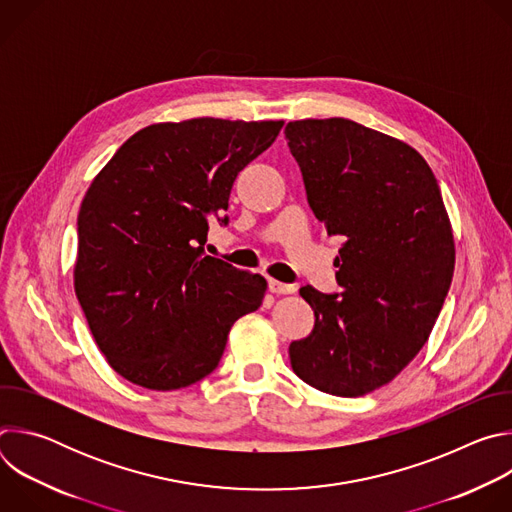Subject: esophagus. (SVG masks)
Masks as SVG:
<instances>
[{
	"label": "esophagus",
	"mask_w": 512,
	"mask_h": 512,
	"mask_svg": "<svg viewBox=\"0 0 512 512\" xmlns=\"http://www.w3.org/2000/svg\"><path fill=\"white\" fill-rule=\"evenodd\" d=\"M267 285H269L271 294H294V291H296V285L281 283V281H277V279H269Z\"/></svg>",
	"instance_id": "34e87169"
}]
</instances>
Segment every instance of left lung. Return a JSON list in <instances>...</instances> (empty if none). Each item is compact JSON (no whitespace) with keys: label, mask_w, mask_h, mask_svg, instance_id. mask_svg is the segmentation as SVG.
Segmentation results:
<instances>
[{"label":"left lung","mask_w":512,"mask_h":512,"mask_svg":"<svg viewBox=\"0 0 512 512\" xmlns=\"http://www.w3.org/2000/svg\"><path fill=\"white\" fill-rule=\"evenodd\" d=\"M308 202L336 257L340 294L300 296L316 322L289 344L294 373L336 397L393 381L423 348L454 275V237L437 180L411 145L350 119L285 125Z\"/></svg>","instance_id":"8db88e82"}]
</instances>
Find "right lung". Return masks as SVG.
<instances>
[{
    "instance_id": "1",
    "label": "right lung",
    "mask_w": 512,
    "mask_h": 512,
    "mask_svg": "<svg viewBox=\"0 0 512 512\" xmlns=\"http://www.w3.org/2000/svg\"><path fill=\"white\" fill-rule=\"evenodd\" d=\"M283 121L200 117L131 135L79 212L75 291L107 362L133 385L174 391L210 375L265 277L204 253L239 172Z\"/></svg>"
}]
</instances>
